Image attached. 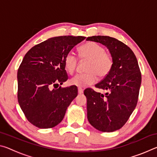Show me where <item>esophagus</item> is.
Segmentation results:
<instances>
[{
	"instance_id": "1",
	"label": "esophagus",
	"mask_w": 157,
	"mask_h": 157,
	"mask_svg": "<svg viewBox=\"0 0 157 157\" xmlns=\"http://www.w3.org/2000/svg\"><path fill=\"white\" fill-rule=\"evenodd\" d=\"M83 92H84V90L83 89H81V88H78V94H83Z\"/></svg>"
}]
</instances>
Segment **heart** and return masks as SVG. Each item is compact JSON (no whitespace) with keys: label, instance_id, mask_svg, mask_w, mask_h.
<instances>
[{"label":"heart","instance_id":"obj_1","mask_svg":"<svg viewBox=\"0 0 157 157\" xmlns=\"http://www.w3.org/2000/svg\"><path fill=\"white\" fill-rule=\"evenodd\" d=\"M79 53L82 59L89 60L86 68L88 73L77 74L73 77L70 80L72 85L79 88H84L96 82V75L102 78L109 73L113 66V59L111 55L105 52L104 47L94 41H90L79 48ZM77 64L78 58L74 53H67L64 59V65L68 72L72 74L75 70Z\"/></svg>","mask_w":157,"mask_h":157}]
</instances>
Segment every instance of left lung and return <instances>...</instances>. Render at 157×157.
I'll return each mask as SVG.
<instances>
[{
  "label": "left lung",
  "mask_w": 157,
  "mask_h": 157,
  "mask_svg": "<svg viewBox=\"0 0 157 157\" xmlns=\"http://www.w3.org/2000/svg\"><path fill=\"white\" fill-rule=\"evenodd\" d=\"M87 41L102 44L109 50L113 66L109 73L95 87L107 92L102 94L86 89L87 118L99 131L112 132L128 121L137 104L141 73L134 53L118 39L108 36H93Z\"/></svg>",
  "instance_id": "1"
}]
</instances>
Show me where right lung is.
I'll list each match as a JSON object with an SVG mask.
<instances>
[{
  "label": "right lung",
  "mask_w": 157,
  "mask_h": 157,
  "mask_svg": "<svg viewBox=\"0 0 157 157\" xmlns=\"http://www.w3.org/2000/svg\"><path fill=\"white\" fill-rule=\"evenodd\" d=\"M85 38L52 37L32 48L23 57L17 73L18 101L34 126L48 129L57 125L78 95L75 86H58L68 79L66 55Z\"/></svg>",
  "instance_id": "right-lung-1"
}]
</instances>
